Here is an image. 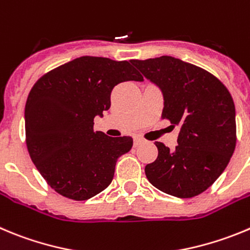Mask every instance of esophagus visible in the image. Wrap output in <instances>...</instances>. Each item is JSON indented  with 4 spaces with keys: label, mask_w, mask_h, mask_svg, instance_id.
<instances>
[{
    "label": "esophagus",
    "mask_w": 250,
    "mask_h": 250,
    "mask_svg": "<svg viewBox=\"0 0 250 250\" xmlns=\"http://www.w3.org/2000/svg\"><path fill=\"white\" fill-rule=\"evenodd\" d=\"M143 143H144V140L141 139V137H135V139H134V146H135V147H137V146L141 145Z\"/></svg>",
    "instance_id": "obj_1"
}]
</instances>
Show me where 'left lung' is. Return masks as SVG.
<instances>
[{"mask_svg": "<svg viewBox=\"0 0 250 250\" xmlns=\"http://www.w3.org/2000/svg\"><path fill=\"white\" fill-rule=\"evenodd\" d=\"M130 62L162 91L161 118L180 127L173 151L155 143L159 155L146 165V177L171 196H198L222 175L234 152L237 129L232 95L213 74L173 57Z\"/></svg>", "mask_w": 250, "mask_h": 250, "instance_id": "1", "label": "left lung"}]
</instances>
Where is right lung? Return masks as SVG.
<instances>
[{"instance_id": "obj_1", "label": "right lung", "mask_w": 250, "mask_h": 250, "mask_svg": "<svg viewBox=\"0 0 250 250\" xmlns=\"http://www.w3.org/2000/svg\"><path fill=\"white\" fill-rule=\"evenodd\" d=\"M144 78L126 61L80 57L37 80L24 109L29 156L62 196L85 201L113 181L119 157L132 147L130 136L94 131V118L110 107L119 83Z\"/></svg>"}]
</instances>
